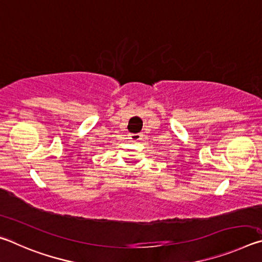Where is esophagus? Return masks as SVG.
Here are the masks:
<instances>
[{"mask_svg":"<svg viewBox=\"0 0 262 262\" xmlns=\"http://www.w3.org/2000/svg\"><path fill=\"white\" fill-rule=\"evenodd\" d=\"M129 139L133 141H140V140H142V135L141 134H130Z\"/></svg>","mask_w":262,"mask_h":262,"instance_id":"1","label":"esophagus"}]
</instances>
